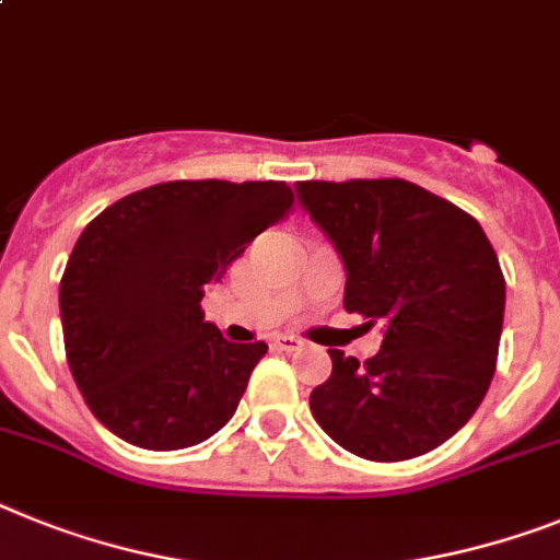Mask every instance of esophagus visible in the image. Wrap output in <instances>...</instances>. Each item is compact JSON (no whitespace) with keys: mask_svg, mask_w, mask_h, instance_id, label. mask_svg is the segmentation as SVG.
I'll list each match as a JSON object with an SVG mask.
<instances>
[{"mask_svg":"<svg viewBox=\"0 0 560 560\" xmlns=\"http://www.w3.org/2000/svg\"><path fill=\"white\" fill-rule=\"evenodd\" d=\"M272 347H279V350H284V352H295V350H302L304 341L295 336H276L272 338Z\"/></svg>","mask_w":560,"mask_h":560,"instance_id":"obj_1","label":"esophagus"}]
</instances>
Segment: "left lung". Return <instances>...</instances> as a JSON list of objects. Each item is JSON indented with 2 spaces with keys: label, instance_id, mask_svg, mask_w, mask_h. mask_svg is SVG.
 <instances>
[{
  "label": "left lung",
  "instance_id": "8db88e82",
  "mask_svg": "<svg viewBox=\"0 0 560 560\" xmlns=\"http://www.w3.org/2000/svg\"><path fill=\"white\" fill-rule=\"evenodd\" d=\"M299 199L347 270L345 307L384 324L361 364L332 373L310 410L368 462H407L453 439L490 389L504 327V272L481 224L404 178L299 182Z\"/></svg>",
  "mask_w": 560,
  "mask_h": 560
}]
</instances>
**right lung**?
I'll return each mask as SVG.
<instances>
[{
  "mask_svg": "<svg viewBox=\"0 0 560 560\" xmlns=\"http://www.w3.org/2000/svg\"><path fill=\"white\" fill-rule=\"evenodd\" d=\"M290 210L284 182H164L82 230L59 284L65 352L113 435L185 450L233 418L267 345H230L201 295Z\"/></svg>",
  "mask_w": 560,
  "mask_h": 560,
  "instance_id": "1",
  "label": "right lung"
}]
</instances>
